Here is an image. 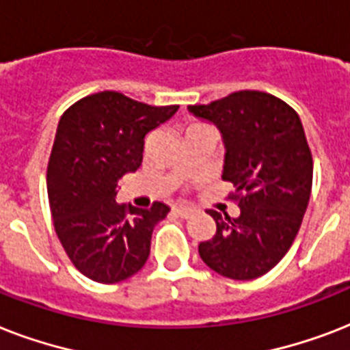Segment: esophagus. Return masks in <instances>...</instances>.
<instances>
[{
  "mask_svg": "<svg viewBox=\"0 0 350 350\" xmlns=\"http://www.w3.org/2000/svg\"><path fill=\"white\" fill-rule=\"evenodd\" d=\"M192 213H194V211H192L191 207H174L176 216H180V218H183V219L191 218Z\"/></svg>",
  "mask_w": 350,
  "mask_h": 350,
  "instance_id": "34e87169",
  "label": "esophagus"
}]
</instances>
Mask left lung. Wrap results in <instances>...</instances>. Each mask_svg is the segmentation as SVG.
<instances>
[{
    "label": "left lung",
    "instance_id": "8db88e82",
    "mask_svg": "<svg viewBox=\"0 0 350 350\" xmlns=\"http://www.w3.org/2000/svg\"><path fill=\"white\" fill-rule=\"evenodd\" d=\"M189 112L218 126L225 145L221 180L234 185L239 216L208 211L213 239L198 250L230 280L263 276L287 254L307 211L312 154L293 107L260 90H239Z\"/></svg>",
    "mask_w": 350,
    "mask_h": 350
}]
</instances>
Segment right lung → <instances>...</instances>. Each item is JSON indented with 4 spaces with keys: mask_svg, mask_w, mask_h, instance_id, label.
<instances>
[{
    "mask_svg": "<svg viewBox=\"0 0 350 350\" xmlns=\"http://www.w3.org/2000/svg\"><path fill=\"white\" fill-rule=\"evenodd\" d=\"M178 109L105 90L76 101L59 120L46 169L54 229L74 267L94 282H123L147 261L154 227L170 208L120 205L118 181L139 169L145 136Z\"/></svg>",
    "mask_w": 350,
    "mask_h": 350,
    "instance_id": "obj_1",
    "label": "right lung"
}]
</instances>
